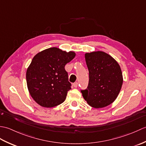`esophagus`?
<instances>
[{
  "mask_svg": "<svg viewBox=\"0 0 146 146\" xmlns=\"http://www.w3.org/2000/svg\"><path fill=\"white\" fill-rule=\"evenodd\" d=\"M73 86L75 88H77V86H78V82H75V83H73Z\"/></svg>",
  "mask_w": 146,
  "mask_h": 146,
  "instance_id": "1",
  "label": "esophagus"
}]
</instances>
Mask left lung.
<instances>
[{
  "mask_svg": "<svg viewBox=\"0 0 146 146\" xmlns=\"http://www.w3.org/2000/svg\"><path fill=\"white\" fill-rule=\"evenodd\" d=\"M86 63L89 71L87 88L81 90L91 107L103 108L117 98L123 83L122 73L119 63L103 51L86 53Z\"/></svg>",
  "mask_w": 146,
  "mask_h": 146,
  "instance_id": "1",
  "label": "left lung"
}]
</instances>
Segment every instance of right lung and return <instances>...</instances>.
Listing matches in <instances>:
<instances>
[{"mask_svg":"<svg viewBox=\"0 0 146 146\" xmlns=\"http://www.w3.org/2000/svg\"><path fill=\"white\" fill-rule=\"evenodd\" d=\"M75 52L50 48L35 56L26 71L29 94L39 105L53 107L66 99L71 84L64 66L75 56Z\"/></svg>","mask_w":146,"mask_h":146,"instance_id":"right-lung-1","label":"right lung"}]
</instances>
